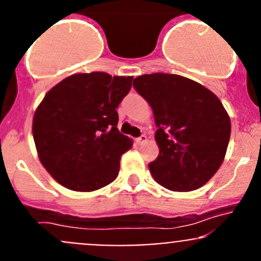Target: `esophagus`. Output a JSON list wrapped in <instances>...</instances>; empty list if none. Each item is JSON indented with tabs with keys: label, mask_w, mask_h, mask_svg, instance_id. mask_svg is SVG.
Wrapping results in <instances>:
<instances>
[{
	"label": "esophagus",
	"mask_w": 261,
	"mask_h": 261,
	"mask_svg": "<svg viewBox=\"0 0 261 261\" xmlns=\"http://www.w3.org/2000/svg\"><path fill=\"white\" fill-rule=\"evenodd\" d=\"M146 140H147L146 135H141V136H139L138 139H136V143H138V144H143V143H145Z\"/></svg>",
	"instance_id": "obj_1"
}]
</instances>
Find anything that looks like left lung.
I'll list each match as a JSON object with an SVG mask.
<instances>
[{
  "label": "left lung",
  "instance_id": "8db88e82",
  "mask_svg": "<svg viewBox=\"0 0 261 261\" xmlns=\"http://www.w3.org/2000/svg\"><path fill=\"white\" fill-rule=\"evenodd\" d=\"M154 112L159 155L149 164L154 179L174 192L201 188L225 159L231 121L215 93L177 74L154 73L134 80Z\"/></svg>",
  "mask_w": 261,
  "mask_h": 261
}]
</instances>
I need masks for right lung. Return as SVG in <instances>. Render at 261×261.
Returning <instances> with one entry per match:
<instances>
[{
    "label": "right lung",
    "instance_id": "1",
    "mask_svg": "<svg viewBox=\"0 0 261 261\" xmlns=\"http://www.w3.org/2000/svg\"><path fill=\"white\" fill-rule=\"evenodd\" d=\"M133 77L73 74L45 94L36 109L33 136L39 159L65 188L92 192L112 183L133 141L117 128L118 107Z\"/></svg>",
    "mask_w": 261,
    "mask_h": 261
}]
</instances>
